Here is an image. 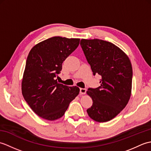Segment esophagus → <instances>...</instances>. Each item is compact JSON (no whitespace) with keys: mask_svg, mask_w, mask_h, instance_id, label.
I'll use <instances>...</instances> for the list:
<instances>
[{"mask_svg":"<svg viewBox=\"0 0 151 151\" xmlns=\"http://www.w3.org/2000/svg\"><path fill=\"white\" fill-rule=\"evenodd\" d=\"M86 93V89L84 88H80V93L82 95H84Z\"/></svg>","mask_w":151,"mask_h":151,"instance_id":"obj_1","label":"esophagus"}]
</instances>
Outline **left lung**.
<instances>
[{"label": "left lung", "instance_id": "8db88e82", "mask_svg": "<svg viewBox=\"0 0 151 151\" xmlns=\"http://www.w3.org/2000/svg\"><path fill=\"white\" fill-rule=\"evenodd\" d=\"M81 45L93 75L101 76V86L86 91L93 101L87 113L97 122L109 121L123 110L130 100L132 64L120 48L108 41L82 39Z\"/></svg>", "mask_w": 151, "mask_h": 151}]
</instances>
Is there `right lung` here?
Instances as JSON below:
<instances>
[{"label": "right lung", "mask_w": 151, "mask_h": 151, "mask_svg": "<svg viewBox=\"0 0 151 151\" xmlns=\"http://www.w3.org/2000/svg\"><path fill=\"white\" fill-rule=\"evenodd\" d=\"M78 38L55 36L36 44L28 54L21 82L22 94L35 114L49 121L62 117L80 89L58 83L62 63L76 48Z\"/></svg>", "instance_id": "add662e5"}]
</instances>
